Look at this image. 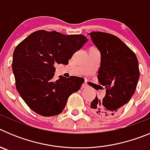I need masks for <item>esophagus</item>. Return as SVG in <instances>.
I'll use <instances>...</instances> for the list:
<instances>
[{"instance_id":"esophagus-1","label":"esophagus","mask_w":150,"mask_h":150,"mask_svg":"<svg viewBox=\"0 0 150 150\" xmlns=\"http://www.w3.org/2000/svg\"><path fill=\"white\" fill-rule=\"evenodd\" d=\"M82 88H88V86L86 84V83H83V86H82Z\"/></svg>"}]
</instances>
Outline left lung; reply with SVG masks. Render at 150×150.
<instances>
[{"label":"left lung","instance_id":"left-lung-1","mask_svg":"<svg viewBox=\"0 0 150 150\" xmlns=\"http://www.w3.org/2000/svg\"><path fill=\"white\" fill-rule=\"evenodd\" d=\"M88 34L100 52L98 79L106 89L104 98L95 97L90 108L97 116H114L134 94L140 76L138 60L134 52L115 35L100 31Z\"/></svg>","mask_w":150,"mask_h":150}]
</instances>
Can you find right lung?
<instances>
[{"label": "right lung", "mask_w": 150, "mask_h": 150, "mask_svg": "<svg viewBox=\"0 0 150 150\" xmlns=\"http://www.w3.org/2000/svg\"><path fill=\"white\" fill-rule=\"evenodd\" d=\"M88 40L82 34L65 35L40 30L16 47L12 63L16 87L34 112L43 116L59 114L69 96L79 91L84 79L60 76L55 80V64H67L69 59Z\"/></svg>", "instance_id": "1"}]
</instances>
